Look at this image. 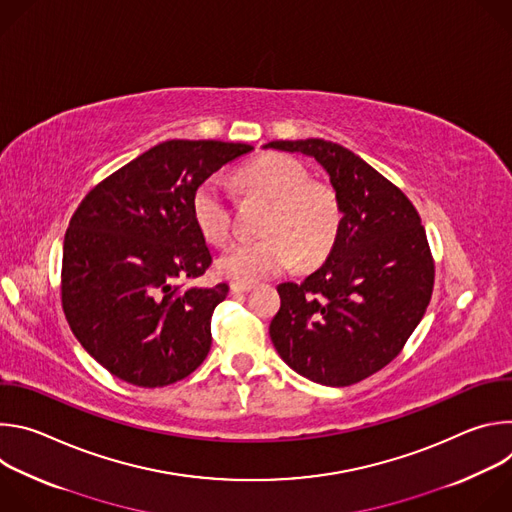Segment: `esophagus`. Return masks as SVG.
Instances as JSON below:
<instances>
[{
    "label": "esophagus",
    "mask_w": 512,
    "mask_h": 512,
    "mask_svg": "<svg viewBox=\"0 0 512 512\" xmlns=\"http://www.w3.org/2000/svg\"><path fill=\"white\" fill-rule=\"evenodd\" d=\"M251 289H253V285H249V283H241V281L231 283L233 294H247V291H251Z\"/></svg>",
    "instance_id": "obj_1"
}]
</instances>
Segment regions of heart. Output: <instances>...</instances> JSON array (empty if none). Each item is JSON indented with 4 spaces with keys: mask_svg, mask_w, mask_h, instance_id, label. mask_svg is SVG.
Listing matches in <instances>:
<instances>
[{
    "mask_svg": "<svg viewBox=\"0 0 512 512\" xmlns=\"http://www.w3.org/2000/svg\"><path fill=\"white\" fill-rule=\"evenodd\" d=\"M245 194L271 202L261 241L235 245L218 259L225 277L255 283L281 273L296 261L300 267L322 263L336 245L342 204L332 184L310 180L308 168L283 154H267L239 170ZM190 214L198 233L212 245L233 237V208L216 178L202 180L190 198Z\"/></svg>",
    "mask_w": 512,
    "mask_h": 512,
    "instance_id": "heart-1",
    "label": "heart"
}]
</instances>
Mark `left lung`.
<instances>
[{"label": "left lung", "instance_id": "8db88e82", "mask_svg": "<svg viewBox=\"0 0 512 512\" xmlns=\"http://www.w3.org/2000/svg\"><path fill=\"white\" fill-rule=\"evenodd\" d=\"M265 148L316 158L342 204L326 263L302 283L277 285L281 308L269 336L287 367L348 387L381 371L421 322L435 265L411 200L334 141H269Z\"/></svg>", "mask_w": 512, "mask_h": 512}]
</instances>
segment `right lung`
I'll return each instance as SVG.
<instances>
[{"label":"right lung","mask_w":512,"mask_h":512,"mask_svg":"<svg viewBox=\"0 0 512 512\" xmlns=\"http://www.w3.org/2000/svg\"><path fill=\"white\" fill-rule=\"evenodd\" d=\"M247 143L170 139L99 182L72 214L62 310L83 348L117 379L154 389L194 373L229 285H186L212 263L190 198Z\"/></svg>","instance_id":"obj_1"}]
</instances>
